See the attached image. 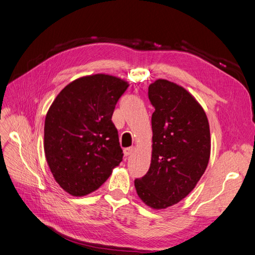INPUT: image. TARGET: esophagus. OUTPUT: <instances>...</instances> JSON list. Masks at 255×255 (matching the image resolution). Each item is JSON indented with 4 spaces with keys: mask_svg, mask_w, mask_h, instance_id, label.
I'll return each instance as SVG.
<instances>
[{
    "mask_svg": "<svg viewBox=\"0 0 255 255\" xmlns=\"http://www.w3.org/2000/svg\"><path fill=\"white\" fill-rule=\"evenodd\" d=\"M134 151H135V146H129V148H126L123 150V153H125L126 156H129Z\"/></svg>",
    "mask_w": 255,
    "mask_h": 255,
    "instance_id": "34e87169",
    "label": "esophagus"
}]
</instances>
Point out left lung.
<instances>
[{"label":"left lung","mask_w":255,"mask_h":255,"mask_svg":"<svg viewBox=\"0 0 255 255\" xmlns=\"http://www.w3.org/2000/svg\"><path fill=\"white\" fill-rule=\"evenodd\" d=\"M152 156L149 171L135 180L141 201L164 210L190 194L211 156L210 125L203 107L190 92L164 79L149 86Z\"/></svg>","instance_id":"1"}]
</instances>
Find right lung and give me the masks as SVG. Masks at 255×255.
<instances>
[{
    "label": "right lung",
    "mask_w": 255,
    "mask_h": 255,
    "mask_svg": "<svg viewBox=\"0 0 255 255\" xmlns=\"http://www.w3.org/2000/svg\"><path fill=\"white\" fill-rule=\"evenodd\" d=\"M128 83L98 73L69 83L51 104L43 148L50 170L69 195L97 190L122 160L112 116Z\"/></svg>",
    "instance_id": "1"
}]
</instances>
